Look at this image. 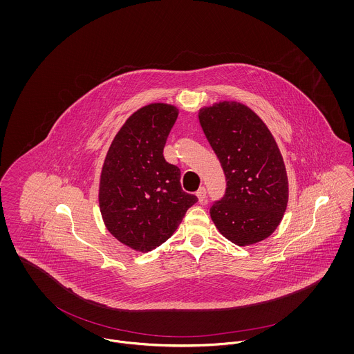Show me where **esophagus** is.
Listing matches in <instances>:
<instances>
[{"label": "esophagus", "mask_w": 354, "mask_h": 354, "mask_svg": "<svg viewBox=\"0 0 354 354\" xmlns=\"http://www.w3.org/2000/svg\"><path fill=\"white\" fill-rule=\"evenodd\" d=\"M205 195H207V189L204 187H201L198 191H196V196L199 199V202H203L205 199Z\"/></svg>", "instance_id": "34e87169"}]
</instances>
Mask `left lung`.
Masks as SVG:
<instances>
[{
	"instance_id": "obj_1",
	"label": "left lung",
	"mask_w": 354,
	"mask_h": 354,
	"mask_svg": "<svg viewBox=\"0 0 354 354\" xmlns=\"http://www.w3.org/2000/svg\"><path fill=\"white\" fill-rule=\"evenodd\" d=\"M199 122L227 182L224 196L209 209L211 219L236 245L267 239L288 203L286 165L274 138L257 114L239 102L203 107Z\"/></svg>"
}]
</instances>
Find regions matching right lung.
Returning <instances> with one entry per match:
<instances>
[{
	"instance_id": "right-lung-1",
	"label": "right lung",
	"mask_w": 354,
	"mask_h": 354,
	"mask_svg": "<svg viewBox=\"0 0 354 354\" xmlns=\"http://www.w3.org/2000/svg\"><path fill=\"white\" fill-rule=\"evenodd\" d=\"M178 109L151 103L124 122L103 163L100 208L109 232L135 251L149 252L178 230L198 202L180 185V169L163 149Z\"/></svg>"
}]
</instances>
